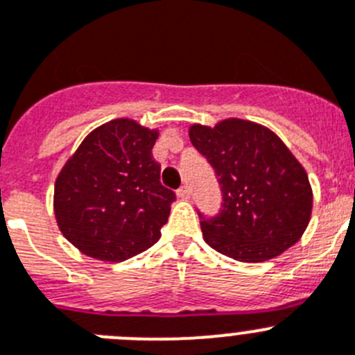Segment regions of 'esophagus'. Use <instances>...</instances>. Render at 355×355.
Returning a JSON list of instances; mask_svg holds the SVG:
<instances>
[{
	"label": "esophagus",
	"mask_w": 355,
	"mask_h": 355,
	"mask_svg": "<svg viewBox=\"0 0 355 355\" xmlns=\"http://www.w3.org/2000/svg\"><path fill=\"white\" fill-rule=\"evenodd\" d=\"M177 194H178V198H182V200H187V198L191 196V189H189V185L187 184H184L180 187V189L177 191Z\"/></svg>",
	"instance_id": "34e87169"
}]
</instances>
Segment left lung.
Listing matches in <instances>:
<instances>
[{"label":"left lung","mask_w":355,"mask_h":355,"mask_svg":"<svg viewBox=\"0 0 355 355\" xmlns=\"http://www.w3.org/2000/svg\"><path fill=\"white\" fill-rule=\"evenodd\" d=\"M194 148L214 168L221 209L201 212L205 242L239 261H265L295 244L309 223L308 175L272 130L230 118L214 129L193 125Z\"/></svg>","instance_id":"left-lung-1"}]
</instances>
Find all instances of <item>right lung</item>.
<instances>
[{
	"label": "right lung",
	"mask_w": 355,
	"mask_h": 355,
	"mask_svg": "<svg viewBox=\"0 0 355 355\" xmlns=\"http://www.w3.org/2000/svg\"><path fill=\"white\" fill-rule=\"evenodd\" d=\"M157 130L132 120L95 129L54 184V214L69 242L92 258L123 261L154 245L177 194L152 155Z\"/></svg>",
	"instance_id": "add662e5"
}]
</instances>
